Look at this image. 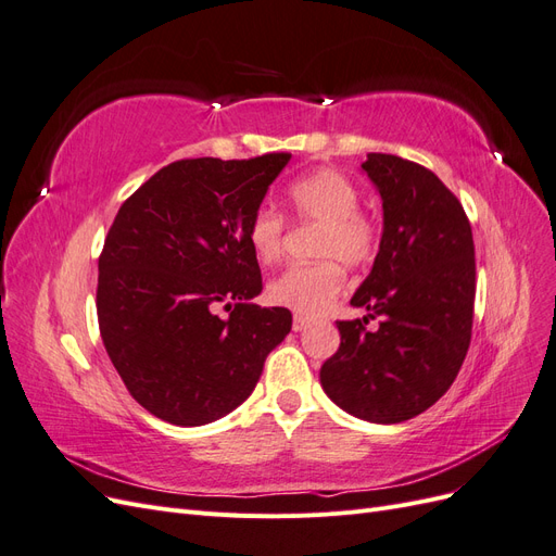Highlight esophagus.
I'll return each instance as SVG.
<instances>
[{
    "instance_id": "34e87169",
    "label": "esophagus",
    "mask_w": 556,
    "mask_h": 556,
    "mask_svg": "<svg viewBox=\"0 0 556 556\" xmlns=\"http://www.w3.org/2000/svg\"><path fill=\"white\" fill-rule=\"evenodd\" d=\"M308 325H311V319H308V317H304V315H294V319H292V329H294V331H304Z\"/></svg>"
}]
</instances>
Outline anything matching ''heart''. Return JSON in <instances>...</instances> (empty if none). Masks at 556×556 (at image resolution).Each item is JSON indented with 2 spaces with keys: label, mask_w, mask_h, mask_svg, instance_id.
<instances>
[{
  "label": "heart",
  "mask_w": 556,
  "mask_h": 556,
  "mask_svg": "<svg viewBox=\"0 0 556 556\" xmlns=\"http://www.w3.org/2000/svg\"><path fill=\"white\" fill-rule=\"evenodd\" d=\"M288 204L299 220L319 227L315 264L290 266L268 282V299L299 315L323 313L345 288L348 266H362L378 248V227L371 215L357 208L359 192L350 178L333 169H317L296 178L288 188ZM285 223L271 206H260L250 217L248 241L262 264L282 255Z\"/></svg>",
  "instance_id": "obj_1"
}]
</instances>
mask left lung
<instances>
[{
	"label": "left lung",
	"mask_w": 556,
	"mask_h": 556,
	"mask_svg": "<svg viewBox=\"0 0 556 556\" xmlns=\"http://www.w3.org/2000/svg\"><path fill=\"white\" fill-rule=\"evenodd\" d=\"M362 172L382 199V237L352 306L336 323L341 348L319 368L325 394L345 413L396 425L425 413L457 378L470 343L476 248L468 217L441 178L396 155L368 153ZM368 316L381 327L366 332Z\"/></svg>",
	"instance_id": "1"
}]
</instances>
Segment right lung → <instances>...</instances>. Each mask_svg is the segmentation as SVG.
<instances>
[{
  "instance_id": "add662e5",
  "label": "right lung",
  "mask_w": 556,
  "mask_h": 556,
  "mask_svg": "<svg viewBox=\"0 0 556 556\" xmlns=\"http://www.w3.org/2000/svg\"><path fill=\"white\" fill-rule=\"evenodd\" d=\"M292 155L164 166L117 211L99 257L97 317L129 394L164 422L201 427L252 394L292 329L252 304L262 274L248 225ZM217 303L235 304L217 318Z\"/></svg>"
}]
</instances>
